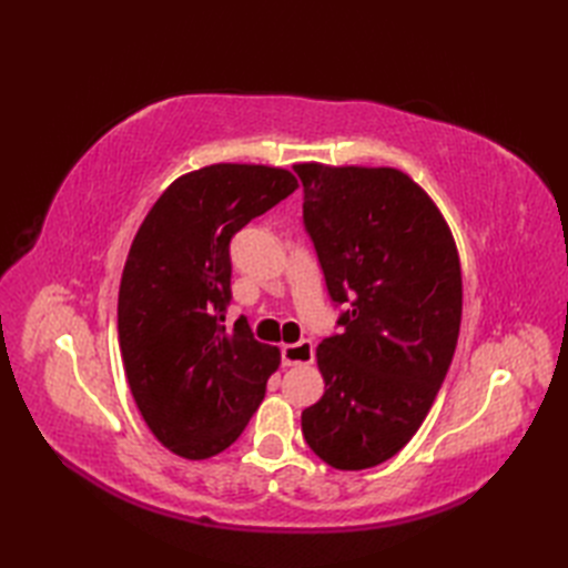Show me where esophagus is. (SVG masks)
<instances>
[{"label":"esophagus","instance_id":"1","mask_svg":"<svg viewBox=\"0 0 568 568\" xmlns=\"http://www.w3.org/2000/svg\"><path fill=\"white\" fill-rule=\"evenodd\" d=\"M315 357V351H313V343L303 338L298 343H291V346H284L282 348V363L286 367H294V365H311Z\"/></svg>","mask_w":568,"mask_h":568}]
</instances>
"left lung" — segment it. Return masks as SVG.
<instances>
[{"instance_id":"1","label":"left lung","mask_w":568,"mask_h":568,"mask_svg":"<svg viewBox=\"0 0 568 568\" xmlns=\"http://www.w3.org/2000/svg\"><path fill=\"white\" fill-rule=\"evenodd\" d=\"M338 334L317 346L324 395L303 409L313 453L343 471L400 453L432 409L462 320L455 239L395 168L294 165Z\"/></svg>"}]
</instances>
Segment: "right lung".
<instances>
[{
    "label": "right lung",
    "instance_id": "obj_1",
    "mask_svg": "<svg viewBox=\"0 0 568 568\" xmlns=\"http://www.w3.org/2000/svg\"><path fill=\"white\" fill-rule=\"evenodd\" d=\"M298 180L282 168L215 163L170 184L130 246L118 294V341L151 434L186 459L222 453L265 398L280 348L230 332L232 236Z\"/></svg>",
    "mask_w": 568,
    "mask_h": 568
}]
</instances>
